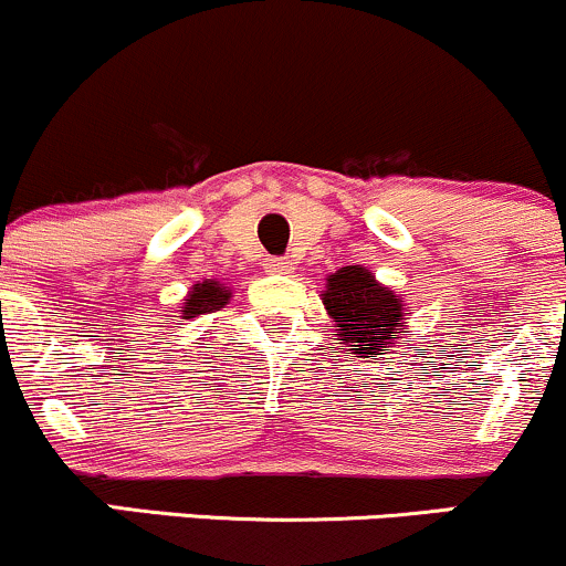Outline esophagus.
I'll list each match as a JSON object with an SVG mask.
<instances>
[{"mask_svg": "<svg viewBox=\"0 0 566 566\" xmlns=\"http://www.w3.org/2000/svg\"><path fill=\"white\" fill-rule=\"evenodd\" d=\"M264 266L270 275H289L294 270V262H289V259H266Z\"/></svg>", "mask_w": 566, "mask_h": 566, "instance_id": "esophagus-1", "label": "esophagus"}]
</instances>
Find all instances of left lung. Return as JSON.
<instances>
[{
  "label": "left lung",
  "mask_w": 566,
  "mask_h": 566,
  "mask_svg": "<svg viewBox=\"0 0 566 566\" xmlns=\"http://www.w3.org/2000/svg\"><path fill=\"white\" fill-rule=\"evenodd\" d=\"M321 300L334 323L342 353L377 364L385 350L403 345V323L409 315L403 296L379 283L364 264L332 272Z\"/></svg>",
  "instance_id": "left-lung-1"
}]
</instances>
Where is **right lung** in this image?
Here are the masks:
<instances>
[{
  "instance_id": "right-lung-1",
  "label": "right lung",
  "mask_w": 566,
  "mask_h": 566,
  "mask_svg": "<svg viewBox=\"0 0 566 566\" xmlns=\"http://www.w3.org/2000/svg\"><path fill=\"white\" fill-rule=\"evenodd\" d=\"M230 300H232L230 285L221 283V281H213V277H206V281L195 283L192 289H189V294L184 296L179 315L187 321V317H200V315L216 313V310H221L224 304H230Z\"/></svg>"
}]
</instances>
